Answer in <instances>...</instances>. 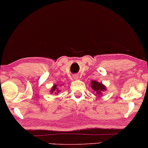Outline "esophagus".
I'll return each instance as SVG.
<instances>
[{"mask_svg":"<svg viewBox=\"0 0 148 148\" xmlns=\"http://www.w3.org/2000/svg\"><path fill=\"white\" fill-rule=\"evenodd\" d=\"M73 78H74V79H77L78 78H79V77H78L77 74H75V75H74V76H73Z\"/></svg>","mask_w":148,"mask_h":148,"instance_id":"1","label":"esophagus"}]
</instances>
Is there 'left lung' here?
<instances>
[{"label": "left lung", "instance_id": "left-lung-1", "mask_svg": "<svg viewBox=\"0 0 148 148\" xmlns=\"http://www.w3.org/2000/svg\"><path fill=\"white\" fill-rule=\"evenodd\" d=\"M91 85H92V88L95 91L97 95H101L102 92L106 90V87L103 84L97 82L96 81H92Z\"/></svg>", "mask_w": 148, "mask_h": 148}]
</instances>
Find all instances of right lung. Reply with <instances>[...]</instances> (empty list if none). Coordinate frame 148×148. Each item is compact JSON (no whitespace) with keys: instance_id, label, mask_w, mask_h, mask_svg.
Here are the masks:
<instances>
[{"instance_id":"add662e5","label":"right lung","mask_w":148,"mask_h":148,"mask_svg":"<svg viewBox=\"0 0 148 148\" xmlns=\"http://www.w3.org/2000/svg\"><path fill=\"white\" fill-rule=\"evenodd\" d=\"M59 86H61V85L58 86V85H56V84H55V85H53V86L52 87L51 91H50V92H51V94H53V93H55V94H58L59 93L60 91V90L58 89V87Z\"/></svg>"}]
</instances>
